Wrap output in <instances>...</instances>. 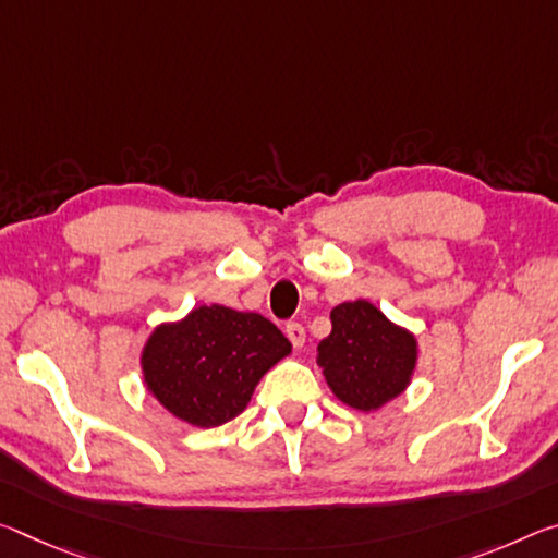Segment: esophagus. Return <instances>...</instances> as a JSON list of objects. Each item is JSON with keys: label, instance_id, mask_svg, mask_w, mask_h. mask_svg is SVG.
<instances>
[{"label": "esophagus", "instance_id": "esophagus-1", "mask_svg": "<svg viewBox=\"0 0 558 558\" xmlns=\"http://www.w3.org/2000/svg\"><path fill=\"white\" fill-rule=\"evenodd\" d=\"M286 335H288V340L293 342L295 350H300L305 344V327L300 325V323H288L286 325Z\"/></svg>", "mask_w": 558, "mask_h": 558}]
</instances>
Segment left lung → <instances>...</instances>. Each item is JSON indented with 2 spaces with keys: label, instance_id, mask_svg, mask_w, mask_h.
Returning a JSON list of instances; mask_svg holds the SVG:
<instances>
[{
  "label": "left lung",
  "instance_id": "left-lung-1",
  "mask_svg": "<svg viewBox=\"0 0 558 558\" xmlns=\"http://www.w3.org/2000/svg\"><path fill=\"white\" fill-rule=\"evenodd\" d=\"M332 332L317 344V367L342 404L377 412L412 383L420 360L414 332L392 323L369 300L332 307Z\"/></svg>",
  "mask_w": 558,
  "mask_h": 558
}]
</instances>
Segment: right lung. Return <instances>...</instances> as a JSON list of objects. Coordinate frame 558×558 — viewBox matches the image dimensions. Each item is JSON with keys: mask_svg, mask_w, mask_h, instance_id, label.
I'll use <instances>...</instances> for the list:
<instances>
[{"mask_svg": "<svg viewBox=\"0 0 558 558\" xmlns=\"http://www.w3.org/2000/svg\"><path fill=\"white\" fill-rule=\"evenodd\" d=\"M293 344L268 317L198 305L154 327L141 350L146 392L191 427L210 429L241 414L255 387Z\"/></svg>", "mask_w": 558, "mask_h": 558, "instance_id": "add662e5", "label": "right lung"}]
</instances>
